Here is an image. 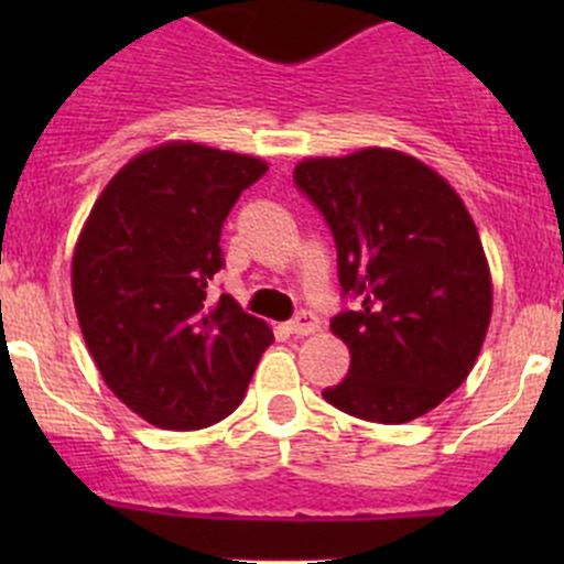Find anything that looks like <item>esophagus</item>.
Returning a JSON list of instances; mask_svg holds the SVG:
<instances>
[{"mask_svg": "<svg viewBox=\"0 0 564 564\" xmlns=\"http://www.w3.org/2000/svg\"><path fill=\"white\" fill-rule=\"evenodd\" d=\"M286 329L292 335H297V338H303V335H314L318 329V318L311 314V311H300V314L286 324Z\"/></svg>", "mask_w": 564, "mask_h": 564, "instance_id": "esophagus-1", "label": "esophagus"}]
</instances>
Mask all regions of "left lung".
I'll return each mask as SVG.
<instances>
[{
    "mask_svg": "<svg viewBox=\"0 0 564 564\" xmlns=\"http://www.w3.org/2000/svg\"><path fill=\"white\" fill-rule=\"evenodd\" d=\"M294 182L333 229L340 289L360 300L329 324L351 366L324 401L371 423L423 417L469 377L491 322L469 209L445 176L390 147L305 158Z\"/></svg>",
    "mask_w": 564,
    "mask_h": 564,
    "instance_id": "left-lung-1",
    "label": "left lung"
}]
</instances>
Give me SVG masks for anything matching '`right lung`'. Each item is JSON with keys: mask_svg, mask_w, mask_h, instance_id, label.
Masks as SVG:
<instances>
[{"mask_svg": "<svg viewBox=\"0 0 564 564\" xmlns=\"http://www.w3.org/2000/svg\"><path fill=\"white\" fill-rule=\"evenodd\" d=\"M261 158L166 141L124 163L73 250V303L108 390L150 425L196 431L240 406L267 322L207 300L220 229Z\"/></svg>", "mask_w": 564, "mask_h": 564, "instance_id": "1", "label": "right lung"}]
</instances>
